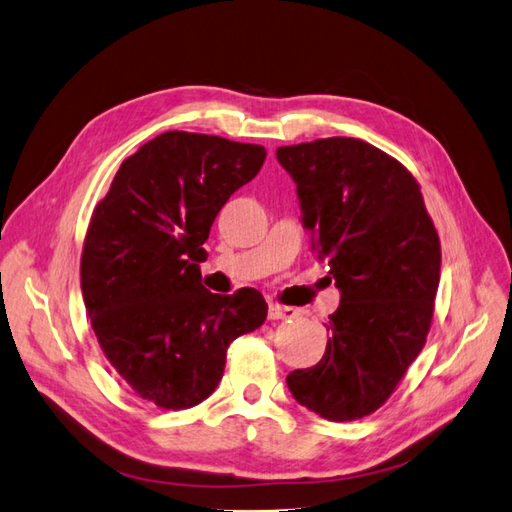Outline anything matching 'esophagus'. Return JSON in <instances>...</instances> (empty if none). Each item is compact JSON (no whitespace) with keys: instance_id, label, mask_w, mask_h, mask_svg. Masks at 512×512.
Here are the masks:
<instances>
[{"instance_id":"1","label":"esophagus","mask_w":512,"mask_h":512,"mask_svg":"<svg viewBox=\"0 0 512 512\" xmlns=\"http://www.w3.org/2000/svg\"><path fill=\"white\" fill-rule=\"evenodd\" d=\"M294 309L290 307H281V305H270L268 307V320H285L294 316Z\"/></svg>"}]
</instances>
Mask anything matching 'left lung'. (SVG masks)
<instances>
[{
  "instance_id": "obj_1",
  "label": "left lung",
  "mask_w": 512,
  "mask_h": 512,
  "mask_svg": "<svg viewBox=\"0 0 512 512\" xmlns=\"http://www.w3.org/2000/svg\"><path fill=\"white\" fill-rule=\"evenodd\" d=\"M296 183L303 227L342 294L320 363L294 370L298 404L329 422L374 413L422 352L439 287L441 246L419 183L359 138L277 149Z\"/></svg>"
}]
</instances>
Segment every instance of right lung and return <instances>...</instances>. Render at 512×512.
<instances>
[{
    "label": "right lung",
    "instance_id": "right-lung-1",
    "mask_svg": "<svg viewBox=\"0 0 512 512\" xmlns=\"http://www.w3.org/2000/svg\"><path fill=\"white\" fill-rule=\"evenodd\" d=\"M264 160L261 144L164 131L121 164L90 218L82 251L90 324L121 381L160 409L212 396L229 344L266 320L257 290L212 294L199 268L222 205Z\"/></svg>",
    "mask_w": 512,
    "mask_h": 512
}]
</instances>
